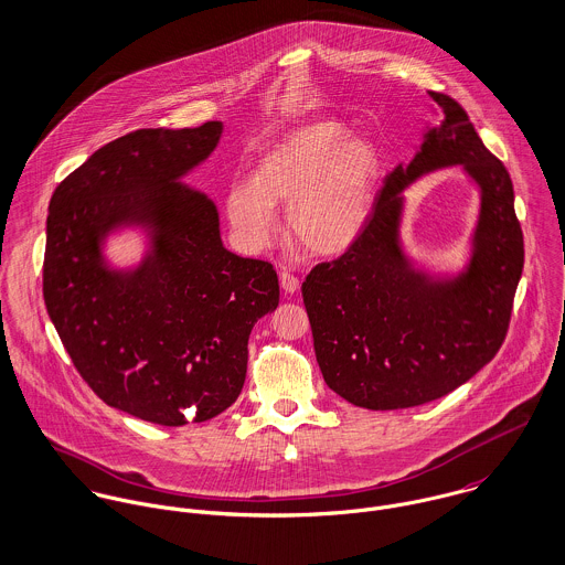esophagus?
Segmentation results:
<instances>
[{
  "instance_id": "34e87169",
  "label": "esophagus",
  "mask_w": 565,
  "mask_h": 565,
  "mask_svg": "<svg viewBox=\"0 0 565 565\" xmlns=\"http://www.w3.org/2000/svg\"><path fill=\"white\" fill-rule=\"evenodd\" d=\"M280 287L285 294H296L300 289V278L291 271H282L280 274Z\"/></svg>"
}]
</instances>
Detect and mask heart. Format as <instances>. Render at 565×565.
Segmentation results:
<instances>
[{
  "mask_svg": "<svg viewBox=\"0 0 565 565\" xmlns=\"http://www.w3.org/2000/svg\"><path fill=\"white\" fill-rule=\"evenodd\" d=\"M381 173L372 143L350 139L339 121H316L287 132L256 164L252 182L226 195V215L245 249H263L278 233L274 206L289 204L291 235L313 254H341L372 215Z\"/></svg>",
  "mask_w": 565,
  "mask_h": 565,
  "instance_id": "1",
  "label": "heart"
}]
</instances>
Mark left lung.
Segmentation results:
<instances>
[{
  "label": "left lung",
  "instance_id": "1",
  "mask_svg": "<svg viewBox=\"0 0 565 565\" xmlns=\"http://www.w3.org/2000/svg\"><path fill=\"white\" fill-rule=\"evenodd\" d=\"M441 124L381 189L363 235L302 282L316 356L343 401L392 411L433 403L468 383L500 350L524 267L509 171L463 106L428 90ZM463 163L482 186L471 267L455 281L413 270L397 242L403 186L426 170Z\"/></svg>",
  "mask_w": 565,
  "mask_h": 565
}]
</instances>
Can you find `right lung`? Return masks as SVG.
<instances>
[{
    "instance_id": "right-lung-1",
    "label": "right lung",
    "mask_w": 565,
    "mask_h": 565,
    "mask_svg": "<svg viewBox=\"0 0 565 565\" xmlns=\"http://www.w3.org/2000/svg\"><path fill=\"white\" fill-rule=\"evenodd\" d=\"M220 137L222 121L135 130L50 202V320L97 398L161 426L206 422L239 398L249 332L280 298L274 265L226 249L215 204L178 182ZM132 223L153 233V252L132 273L110 270L100 239Z\"/></svg>"
}]
</instances>
